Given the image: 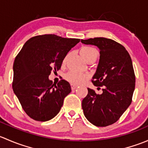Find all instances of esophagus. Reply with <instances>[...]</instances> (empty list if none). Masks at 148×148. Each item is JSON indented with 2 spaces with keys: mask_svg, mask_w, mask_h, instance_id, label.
Segmentation results:
<instances>
[{
  "mask_svg": "<svg viewBox=\"0 0 148 148\" xmlns=\"http://www.w3.org/2000/svg\"><path fill=\"white\" fill-rule=\"evenodd\" d=\"M71 89H72V90H74V89H75L77 87V85H75V84H71Z\"/></svg>",
  "mask_w": 148,
  "mask_h": 148,
  "instance_id": "34e87169",
  "label": "esophagus"
}]
</instances>
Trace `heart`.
<instances>
[{
	"label": "heart",
	"mask_w": 148,
	"mask_h": 148,
	"mask_svg": "<svg viewBox=\"0 0 148 148\" xmlns=\"http://www.w3.org/2000/svg\"><path fill=\"white\" fill-rule=\"evenodd\" d=\"M80 51H81V53L82 54L85 60L87 62L96 60L98 55H99V52L95 48L89 46H82L80 49ZM69 57V53H67L64 57L63 60H62V64H65L66 63ZM65 78L67 81L73 84H80L84 82L89 78V75L87 74H85V73L69 71L66 74Z\"/></svg>",
	"instance_id": "b5f03b06"
}]
</instances>
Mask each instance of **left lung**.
<instances>
[{"instance_id": "obj_1", "label": "left lung", "mask_w": 148, "mask_h": 148, "mask_svg": "<svg viewBox=\"0 0 148 148\" xmlns=\"http://www.w3.org/2000/svg\"><path fill=\"white\" fill-rule=\"evenodd\" d=\"M84 44L97 46L99 62L92 83L103 86L102 94L88 89L82 103L85 117L97 127L112 125L120 119L132 102L135 76L132 59L123 46L110 38L81 40Z\"/></svg>"}]
</instances>
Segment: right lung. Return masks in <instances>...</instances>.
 I'll return each instance as SVG.
<instances>
[{
	"mask_svg": "<svg viewBox=\"0 0 148 148\" xmlns=\"http://www.w3.org/2000/svg\"><path fill=\"white\" fill-rule=\"evenodd\" d=\"M79 38H62L54 34L28 39L13 63V92L25 112L33 120L46 122L60 111L64 99L71 92L69 83H53L49 76L61 69L62 60Z\"/></svg>",
	"mask_w": 148,
	"mask_h": 148,
	"instance_id": "obj_1",
	"label": "right lung"
}]
</instances>
